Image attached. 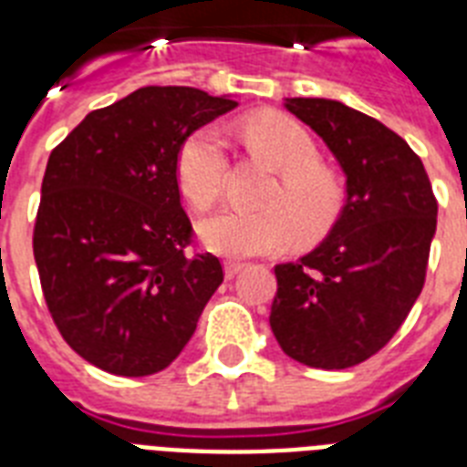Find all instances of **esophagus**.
Instances as JSON below:
<instances>
[{
    "label": "esophagus",
    "instance_id": "obj_1",
    "mask_svg": "<svg viewBox=\"0 0 467 467\" xmlns=\"http://www.w3.org/2000/svg\"><path fill=\"white\" fill-rule=\"evenodd\" d=\"M242 269H244V264L242 262H225V276L227 278H234Z\"/></svg>",
    "mask_w": 467,
    "mask_h": 467
}]
</instances>
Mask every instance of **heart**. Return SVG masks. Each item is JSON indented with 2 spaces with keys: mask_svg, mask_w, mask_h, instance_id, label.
Listing matches in <instances>:
<instances>
[{
  "mask_svg": "<svg viewBox=\"0 0 467 467\" xmlns=\"http://www.w3.org/2000/svg\"><path fill=\"white\" fill-rule=\"evenodd\" d=\"M244 138L254 152L281 171L278 186L266 196L274 208L220 211L201 223V240L225 256L274 254L300 237L317 240L334 225L344 203L339 179L319 164L317 142L306 128L281 113L247 120ZM176 183L193 208L208 211L223 193L227 174V142L218 126L196 128L183 138L174 161Z\"/></svg>",
  "mask_w": 467,
  "mask_h": 467,
  "instance_id": "1",
  "label": "heart"
}]
</instances>
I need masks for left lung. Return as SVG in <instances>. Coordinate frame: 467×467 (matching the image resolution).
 <instances>
[{"mask_svg":"<svg viewBox=\"0 0 467 467\" xmlns=\"http://www.w3.org/2000/svg\"><path fill=\"white\" fill-rule=\"evenodd\" d=\"M284 106L339 161L347 203L310 254L274 269L271 332L310 368H351L392 339L420 298L439 205L420 157L380 120L334 99Z\"/></svg>","mask_w":467,"mask_h":467,"instance_id":"left-lung-1","label":"left lung"}]
</instances>
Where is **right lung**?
Returning <instances> with one entry per match:
<instances>
[{
    "mask_svg": "<svg viewBox=\"0 0 467 467\" xmlns=\"http://www.w3.org/2000/svg\"><path fill=\"white\" fill-rule=\"evenodd\" d=\"M234 106L193 87H142L50 152L33 256L62 339L91 366L152 376L196 332L223 266L186 252L174 161L186 135Z\"/></svg>",
    "mask_w": 467,
    "mask_h": 467,
    "instance_id": "obj_1",
    "label": "right lung"
}]
</instances>
